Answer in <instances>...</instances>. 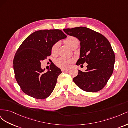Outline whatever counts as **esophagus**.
<instances>
[{
  "label": "esophagus",
  "mask_w": 128,
  "mask_h": 128,
  "mask_svg": "<svg viewBox=\"0 0 128 128\" xmlns=\"http://www.w3.org/2000/svg\"><path fill=\"white\" fill-rule=\"evenodd\" d=\"M61 70H62V72H68V71H69V69H68L63 68V69H61Z\"/></svg>",
  "instance_id": "34e87169"
}]
</instances>
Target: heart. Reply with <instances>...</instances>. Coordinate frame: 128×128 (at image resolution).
Returning <instances> with one entry per match:
<instances>
[{
	"label": "heart",
	"instance_id": "1",
	"mask_svg": "<svg viewBox=\"0 0 128 128\" xmlns=\"http://www.w3.org/2000/svg\"><path fill=\"white\" fill-rule=\"evenodd\" d=\"M65 43L67 46H68L71 49L77 44H78L79 42L77 38L73 36H69L66 40H64ZM59 46V42H56L52 46V53L53 55H56L57 54ZM72 63V60L64 59V58H60L58 59L56 61V64L60 68H68Z\"/></svg>",
	"mask_w": 128,
	"mask_h": 128
}]
</instances>
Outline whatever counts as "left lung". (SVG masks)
<instances>
[{"label": "left lung", "mask_w": 128, "mask_h": 128, "mask_svg": "<svg viewBox=\"0 0 128 128\" xmlns=\"http://www.w3.org/2000/svg\"><path fill=\"white\" fill-rule=\"evenodd\" d=\"M64 31L80 42V59L77 65L88 64L86 72L78 70V74L73 81L85 91L101 90L114 70L115 56L110 42L102 34L86 27L64 29Z\"/></svg>", "instance_id": "obj_1"}]
</instances>
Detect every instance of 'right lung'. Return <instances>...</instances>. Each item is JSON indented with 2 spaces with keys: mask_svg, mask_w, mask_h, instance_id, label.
I'll use <instances>...</instances> for the list:
<instances>
[{
  "mask_svg": "<svg viewBox=\"0 0 128 128\" xmlns=\"http://www.w3.org/2000/svg\"><path fill=\"white\" fill-rule=\"evenodd\" d=\"M67 37L59 29L38 30L29 35L19 47L13 67L17 82L26 94L38 99L51 95L62 72L53 64L44 72L40 61L51 55L54 45Z\"/></svg>",
  "mask_w": 128,
  "mask_h": 128,
  "instance_id": "add662e5",
  "label": "right lung"
}]
</instances>
